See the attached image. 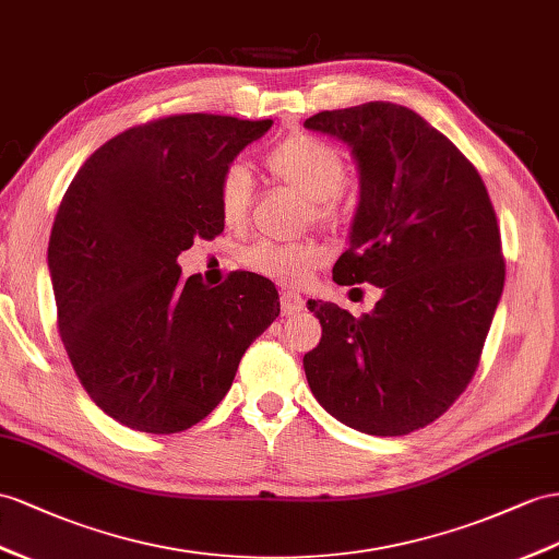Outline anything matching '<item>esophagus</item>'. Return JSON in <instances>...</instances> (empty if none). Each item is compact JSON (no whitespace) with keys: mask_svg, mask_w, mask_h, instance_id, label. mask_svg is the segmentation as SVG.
Masks as SVG:
<instances>
[{"mask_svg":"<svg viewBox=\"0 0 559 559\" xmlns=\"http://www.w3.org/2000/svg\"><path fill=\"white\" fill-rule=\"evenodd\" d=\"M305 309V297L295 290H283L281 293V311L283 317H295Z\"/></svg>","mask_w":559,"mask_h":559,"instance_id":"esophagus-1","label":"esophagus"}]
</instances>
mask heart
<instances>
[{
    "label": "heart",
    "mask_w": 559,
    "mask_h": 559,
    "mask_svg": "<svg viewBox=\"0 0 559 559\" xmlns=\"http://www.w3.org/2000/svg\"><path fill=\"white\" fill-rule=\"evenodd\" d=\"M269 175L290 186L309 200L313 222L337 224L340 193L347 183V165L340 151L323 139L293 134L283 139L264 157ZM252 179L242 163L226 165L217 183V205L228 226H240L248 217ZM325 262V248L317 240L254 242L242 252V264L260 276L285 285L305 283Z\"/></svg>",
    "instance_id": "1"
}]
</instances>
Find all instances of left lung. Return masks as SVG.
I'll return each instance as SVG.
<instances>
[{
    "label": "left lung",
    "mask_w": 559,
    "mask_h": 559,
    "mask_svg": "<svg viewBox=\"0 0 559 559\" xmlns=\"http://www.w3.org/2000/svg\"><path fill=\"white\" fill-rule=\"evenodd\" d=\"M305 127L345 141L359 167L333 281L382 288L359 319L309 299L323 328L305 354L309 388L340 423L402 437L443 416L479 366L506 283L491 198L475 165L411 108L370 102Z\"/></svg>",
    "instance_id": "left-lung-1"
}]
</instances>
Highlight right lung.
I'll list each match as a JSON object with an SVG mask.
<instances>
[{
	"label": "right lung",
	"mask_w": 559,
	"mask_h": 559,
	"mask_svg": "<svg viewBox=\"0 0 559 559\" xmlns=\"http://www.w3.org/2000/svg\"><path fill=\"white\" fill-rule=\"evenodd\" d=\"M269 127L207 112L136 124L68 186L47 252L59 333L82 388L120 425L175 435L207 418L278 317L269 278L234 271L207 288L177 264L224 231L222 171Z\"/></svg>",
	"instance_id": "right-lung-1"
}]
</instances>
